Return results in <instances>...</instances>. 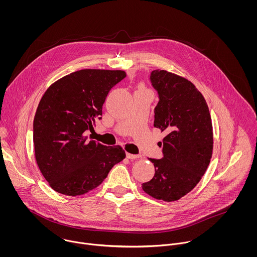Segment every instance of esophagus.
I'll return each instance as SVG.
<instances>
[{
	"label": "esophagus",
	"mask_w": 257,
	"mask_h": 257,
	"mask_svg": "<svg viewBox=\"0 0 257 257\" xmlns=\"http://www.w3.org/2000/svg\"><path fill=\"white\" fill-rule=\"evenodd\" d=\"M126 157L128 159H138L141 157V155H138V154H132V153H126Z\"/></svg>",
	"instance_id": "1"
}]
</instances>
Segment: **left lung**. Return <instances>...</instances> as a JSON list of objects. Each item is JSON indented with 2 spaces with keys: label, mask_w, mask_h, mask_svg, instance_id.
Masks as SVG:
<instances>
[{
  "label": "left lung",
  "mask_w": 257,
  "mask_h": 257,
  "mask_svg": "<svg viewBox=\"0 0 257 257\" xmlns=\"http://www.w3.org/2000/svg\"><path fill=\"white\" fill-rule=\"evenodd\" d=\"M150 81L159 98L154 126L165 138L159 144L163 157L148 158L154 165V176L142 187L157 200L177 201L195 188L210 164L212 118L205 98L186 78L153 70Z\"/></svg>",
  "instance_id": "obj_1"
}]
</instances>
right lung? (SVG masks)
Returning a JSON list of instances; mask_svg holds the SVG:
<instances>
[{
	"label": "right lung",
	"mask_w": 257,
	"mask_h": 257,
	"mask_svg": "<svg viewBox=\"0 0 257 257\" xmlns=\"http://www.w3.org/2000/svg\"><path fill=\"white\" fill-rule=\"evenodd\" d=\"M125 76L122 70L83 69L57 80L43 94L34 119V145L38 168L54 191L86 194L125 157L121 147L88 143L85 137L102 118L110 89Z\"/></svg>",
	"instance_id": "obj_1"
}]
</instances>
